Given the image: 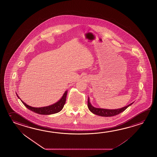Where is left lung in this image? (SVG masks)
<instances>
[{"instance_id": "obj_1", "label": "left lung", "mask_w": 157, "mask_h": 157, "mask_svg": "<svg viewBox=\"0 0 157 157\" xmlns=\"http://www.w3.org/2000/svg\"><path fill=\"white\" fill-rule=\"evenodd\" d=\"M133 103V102H132ZM132 103L128 105V106H125L124 108H120L118 109H114V110H110V109H101V108H94L92 105L91 104L90 102L89 98H88V102H87V105L90 111L92 112L93 114H95L97 115H99L101 117H113L117 115L118 114H120L123 111L125 110L127 108L132 104Z\"/></svg>"}]
</instances>
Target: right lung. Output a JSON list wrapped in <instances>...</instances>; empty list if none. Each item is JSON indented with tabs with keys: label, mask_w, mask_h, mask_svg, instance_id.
Listing matches in <instances>:
<instances>
[{
	"label": "right lung",
	"mask_w": 157,
	"mask_h": 157,
	"mask_svg": "<svg viewBox=\"0 0 157 157\" xmlns=\"http://www.w3.org/2000/svg\"><path fill=\"white\" fill-rule=\"evenodd\" d=\"M67 92L68 91H66L64 94L62 96V98L59 100V101L56 102L55 104H53L49 105L48 106L42 107V108H34V107H32V106H29L23 101L22 100H21V98H19L18 95L17 94V95L18 98L21 100L22 103L24 104L26 108H28L29 110L32 111L33 112H34L37 114H40V115H50V114L57 113L60 111L62 110V109L63 108L64 105L65 104V102H66Z\"/></svg>",
	"instance_id": "1"
}]
</instances>
